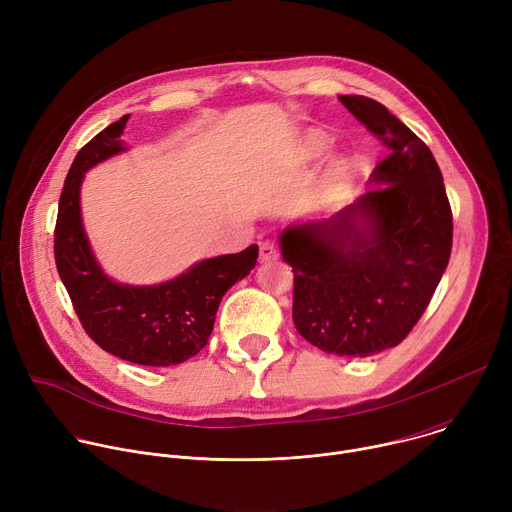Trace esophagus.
<instances>
[{"instance_id":"esophagus-1","label":"esophagus","mask_w":512,"mask_h":512,"mask_svg":"<svg viewBox=\"0 0 512 512\" xmlns=\"http://www.w3.org/2000/svg\"><path fill=\"white\" fill-rule=\"evenodd\" d=\"M277 257H279V251H277V245H275L273 241H263V243L259 245V259H261L263 263L273 261V259H277Z\"/></svg>"}]
</instances>
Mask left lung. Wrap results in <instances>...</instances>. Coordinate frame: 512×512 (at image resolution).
I'll return each mask as SVG.
<instances>
[{
  "label": "left lung",
  "mask_w": 512,
  "mask_h": 512,
  "mask_svg": "<svg viewBox=\"0 0 512 512\" xmlns=\"http://www.w3.org/2000/svg\"><path fill=\"white\" fill-rule=\"evenodd\" d=\"M340 103L391 154L369 192L285 229L279 245L294 271L298 332L328 354L371 356L403 342L429 306L452 253V208L440 166L405 123L369 97Z\"/></svg>",
  "instance_id": "8db88e82"
}]
</instances>
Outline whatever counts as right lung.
<instances>
[{
    "mask_svg": "<svg viewBox=\"0 0 512 512\" xmlns=\"http://www.w3.org/2000/svg\"><path fill=\"white\" fill-rule=\"evenodd\" d=\"M127 117L97 133L72 162L54 229V259L85 332L107 352L145 367H172L198 354L212 332L218 304L257 263L259 247L196 263L160 285H121L91 253L81 221V182L89 168L123 152Z\"/></svg>",
    "mask_w": 512,
    "mask_h": 512,
    "instance_id": "add662e5",
    "label": "right lung"
}]
</instances>
